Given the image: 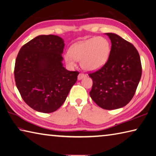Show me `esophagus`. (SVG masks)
Here are the masks:
<instances>
[{
    "mask_svg": "<svg viewBox=\"0 0 156 156\" xmlns=\"http://www.w3.org/2000/svg\"><path fill=\"white\" fill-rule=\"evenodd\" d=\"M86 77V75L84 74H82V73H80V74H79V75L78 76V79L79 80H82V78Z\"/></svg>",
    "mask_w": 156,
    "mask_h": 156,
    "instance_id": "obj_1",
    "label": "esophagus"
}]
</instances>
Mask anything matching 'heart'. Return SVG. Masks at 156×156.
Returning <instances> with one entry per match:
<instances>
[{
  "label": "heart",
  "mask_w": 156,
  "mask_h": 156,
  "mask_svg": "<svg viewBox=\"0 0 156 156\" xmlns=\"http://www.w3.org/2000/svg\"><path fill=\"white\" fill-rule=\"evenodd\" d=\"M111 52V44L108 39L101 36L91 38L72 44L64 59L69 66H74L80 61V66L87 71H94L105 65Z\"/></svg>",
  "instance_id": "1"
}]
</instances>
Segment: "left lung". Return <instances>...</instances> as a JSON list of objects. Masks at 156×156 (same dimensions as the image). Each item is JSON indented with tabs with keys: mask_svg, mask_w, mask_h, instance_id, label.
Masks as SVG:
<instances>
[{
	"mask_svg": "<svg viewBox=\"0 0 156 156\" xmlns=\"http://www.w3.org/2000/svg\"><path fill=\"white\" fill-rule=\"evenodd\" d=\"M112 48L108 62L88 76L93 80L90 96L104 109L126 105L135 95L142 74L139 54L133 44L114 33H106Z\"/></svg>",
	"mask_w": 156,
	"mask_h": 156,
	"instance_id": "8db88e82",
	"label": "left lung"
}]
</instances>
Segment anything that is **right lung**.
<instances>
[{
	"label": "right lung",
	"mask_w": 156,
	"mask_h": 156,
	"mask_svg": "<svg viewBox=\"0 0 156 156\" xmlns=\"http://www.w3.org/2000/svg\"><path fill=\"white\" fill-rule=\"evenodd\" d=\"M63 40L41 35L20 48L15 60V84L23 100L34 110L51 113L65 101L79 72L63 66Z\"/></svg>",
	"instance_id": "add662e5"
}]
</instances>
